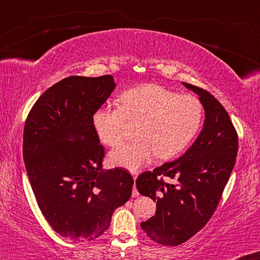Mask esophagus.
<instances>
[{
  "mask_svg": "<svg viewBox=\"0 0 260 260\" xmlns=\"http://www.w3.org/2000/svg\"><path fill=\"white\" fill-rule=\"evenodd\" d=\"M134 180H136V176H134ZM139 196V191L136 190V186L134 185V190H133V197H137Z\"/></svg>",
  "mask_w": 260,
  "mask_h": 260,
  "instance_id": "obj_1",
  "label": "esophagus"
}]
</instances>
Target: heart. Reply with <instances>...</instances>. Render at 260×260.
Here are the masks:
<instances>
[{
  "label": "heart",
  "instance_id": "heart-1",
  "mask_svg": "<svg viewBox=\"0 0 260 260\" xmlns=\"http://www.w3.org/2000/svg\"><path fill=\"white\" fill-rule=\"evenodd\" d=\"M203 118L202 102L158 84H143L124 91L117 107H101L92 124L105 145L115 147L124 140L126 120L137 123L135 141L109 154L112 164L136 172L157 155L170 159L196 135Z\"/></svg>",
  "mask_w": 260,
  "mask_h": 260
}]
</instances>
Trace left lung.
<instances>
[{
  "label": "left lung",
  "instance_id": "1",
  "mask_svg": "<svg viewBox=\"0 0 260 260\" xmlns=\"http://www.w3.org/2000/svg\"><path fill=\"white\" fill-rule=\"evenodd\" d=\"M200 96L204 108L203 129L179 159L145 172L136 180L137 190L157 202L155 215L141 222L154 242L179 246L214 214L236 161L239 137L221 103L203 88L182 82ZM177 180L168 184L160 178Z\"/></svg>",
  "mask_w": 260,
  "mask_h": 260
}]
</instances>
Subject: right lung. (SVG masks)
Masks as SVG:
<instances>
[{"mask_svg": "<svg viewBox=\"0 0 260 260\" xmlns=\"http://www.w3.org/2000/svg\"><path fill=\"white\" fill-rule=\"evenodd\" d=\"M114 88L112 75L63 79L40 96L24 126L23 158L39 208L74 242L100 237L133 192L126 170L102 169L105 148L92 124Z\"/></svg>", "mask_w": 260, "mask_h": 260, "instance_id": "1", "label": "right lung"}]
</instances>
